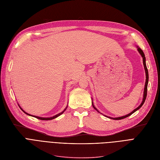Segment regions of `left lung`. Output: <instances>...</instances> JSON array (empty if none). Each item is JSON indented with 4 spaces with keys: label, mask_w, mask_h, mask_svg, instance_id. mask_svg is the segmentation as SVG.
Returning <instances> with one entry per match:
<instances>
[{
    "label": "left lung",
    "mask_w": 160,
    "mask_h": 160,
    "mask_svg": "<svg viewBox=\"0 0 160 160\" xmlns=\"http://www.w3.org/2000/svg\"><path fill=\"white\" fill-rule=\"evenodd\" d=\"M138 52H140V54L142 55V57L143 58V64H144V69H145V72H146V83H145V88H144V96H143V100H142V103L138 106V107L137 108H136L134 111H132L131 113H130L129 114L125 115V116H123V117H117V118H112V117H109L108 116H106L107 117H109L110 118V119H114V120H121V119H125V118L131 115L132 113H134L135 111H137V110H138L142 106V105L144 104L145 100H146V96H147V88H148V68H147V67H146V57H145V55L144 52L142 51V50L140 47H138ZM92 105H93V108L95 109L98 112H99V111L94 107L93 104L92 103ZM99 113H100V112H99Z\"/></svg>",
    "instance_id": "8db88e82"
}]
</instances>
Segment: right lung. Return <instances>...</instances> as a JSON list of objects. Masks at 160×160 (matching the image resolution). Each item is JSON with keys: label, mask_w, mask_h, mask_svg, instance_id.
<instances>
[{"label": "right lung", "mask_w": 160, "mask_h": 160, "mask_svg": "<svg viewBox=\"0 0 160 160\" xmlns=\"http://www.w3.org/2000/svg\"><path fill=\"white\" fill-rule=\"evenodd\" d=\"M67 108L65 109L62 112H61V113H58V114H57V115H55V116H53V117H50V118H43V117H37V116H33V115H29V114H28V113H26V112L23 111V110H22V109L20 108V109L24 112V113H26V114H27V115H30V116H32V117H35V118H37V119H40V120H45V121H48V120H51V119H55V118H57V117H58L59 115H61V114H62L64 112V111L67 109Z\"/></svg>", "instance_id": "obj_1"}]
</instances>
